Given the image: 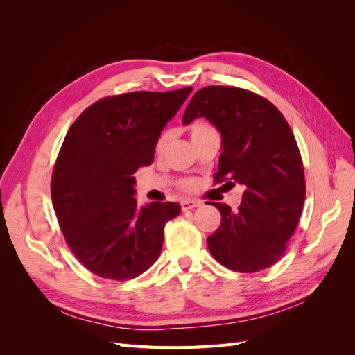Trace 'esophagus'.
<instances>
[{
    "instance_id": "esophagus-1",
    "label": "esophagus",
    "mask_w": 355,
    "mask_h": 355,
    "mask_svg": "<svg viewBox=\"0 0 355 355\" xmlns=\"http://www.w3.org/2000/svg\"><path fill=\"white\" fill-rule=\"evenodd\" d=\"M200 201H197V200H184L180 202V207H182V210L184 211H187V210H191V209H196V207H198L200 206Z\"/></svg>"
}]
</instances>
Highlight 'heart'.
I'll return each instance as SVG.
<instances>
[{"label":"heart","instance_id":"heart-1","mask_svg":"<svg viewBox=\"0 0 355 355\" xmlns=\"http://www.w3.org/2000/svg\"><path fill=\"white\" fill-rule=\"evenodd\" d=\"M213 132H214V128H213L210 124L204 123V121H198V123H194V124L191 125V137L201 136V135H207V133H213ZM167 142H168V133H167V132L161 133V136L158 137V141H157V145H155L157 151H161V149H163V148L166 146ZM184 187L188 188V189L194 188V182H187V184H185Z\"/></svg>","mask_w":355,"mask_h":355}]
</instances>
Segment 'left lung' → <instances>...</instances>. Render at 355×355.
<instances>
[{
  "label": "left lung",
  "mask_w": 355,
  "mask_h": 355,
  "mask_svg": "<svg viewBox=\"0 0 355 355\" xmlns=\"http://www.w3.org/2000/svg\"><path fill=\"white\" fill-rule=\"evenodd\" d=\"M200 116L222 136L214 180L244 189L237 210L213 202L222 219L207 237L209 250L232 271H262L283 256L304 207L305 176L295 136L271 102L244 89L198 90L182 123Z\"/></svg>",
  "instance_id": "8db88e82"
}]
</instances>
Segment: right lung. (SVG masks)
<instances>
[{
    "label": "right lung",
    "mask_w": 355,
    "mask_h": 355,
    "mask_svg": "<svg viewBox=\"0 0 355 355\" xmlns=\"http://www.w3.org/2000/svg\"><path fill=\"white\" fill-rule=\"evenodd\" d=\"M192 87L133 92L94 102L68 130L51 176V200L75 257L93 274L132 280L161 253L178 202L139 206L133 175L151 166L158 137Z\"/></svg>",
    "instance_id": "obj_1"
}]
</instances>
